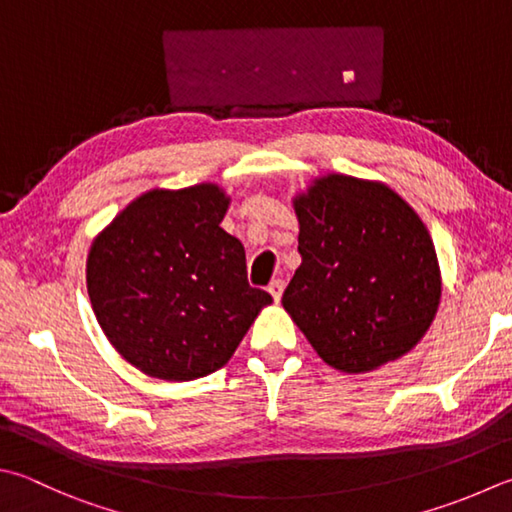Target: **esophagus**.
<instances>
[{"instance_id": "34e87169", "label": "esophagus", "mask_w": 512, "mask_h": 512, "mask_svg": "<svg viewBox=\"0 0 512 512\" xmlns=\"http://www.w3.org/2000/svg\"><path fill=\"white\" fill-rule=\"evenodd\" d=\"M283 289H285V281H281V278H276V281H272V283L267 285V292L272 294V298H274L276 303L281 301V296H283Z\"/></svg>"}]
</instances>
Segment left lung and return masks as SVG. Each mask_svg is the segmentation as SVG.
I'll list each match as a JSON object with an SVG mask.
<instances>
[{
  "instance_id": "1",
  "label": "left lung",
  "mask_w": 512,
  "mask_h": 512,
  "mask_svg": "<svg viewBox=\"0 0 512 512\" xmlns=\"http://www.w3.org/2000/svg\"><path fill=\"white\" fill-rule=\"evenodd\" d=\"M303 263L285 312L334 370L361 374L401 359L441 301L435 243L417 211L376 180L327 173L294 196Z\"/></svg>"
}]
</instances>
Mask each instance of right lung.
<instances>
[{
	"mask_svg": "<svg viewBox=\"0 0 512 512\" xmlns=\"http://www.w3.org/2000/svg\"><path fill=\"white\" fill-rule=\"evenodd\" d=\"M214 182L151 189L129 202L86 258V289L109 343L162 381L223 368L272 296L249 287L245 247L220 227Z\"/></svg>",
	"mask_w": 512,
	"mask_h": 512,
	"instance_id": "1",
	"label": "right lung"
}]
</instances>
